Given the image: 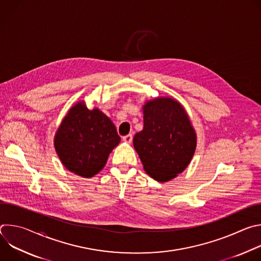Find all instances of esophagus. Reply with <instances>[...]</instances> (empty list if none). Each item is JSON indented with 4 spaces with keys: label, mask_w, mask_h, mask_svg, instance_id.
I'll return each mask as SVG.
<instances>
[{
    "label": "esophagus",
    "mask_w": 261,
    "mask_h": 261,
    "mask_svg": "<svg viewBox=\"0 0 261 261\" xmlns=\"http://www.w3.org/2000/svg\"><path fill=\"white\" fill-rule=\"evenodd\" d=\"M132 139H133V136H132L131 134H128V135H126V136L123 137V140H124L125 142H127V143H131V142H132Z\"/></svg>",
    "instance_id": "1"
}]
</instances>
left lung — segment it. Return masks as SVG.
<instances>
[{
	"instance_id": "1",
	"label": "left lung",
	"mask_w": 261,
	"mask_h": 261,
	"mask_svg": "<svg viewBox=\"0 0 261 261\" xmlns=\"http://www.w3.org/2000/svg\"><path fill=\"white\" fill-rule=\"evenodd\" d=\"M143 129L136 133L133 145L144 171L165 182L190 164L197 136L185 107L171 97H157L142 106Z\"/></svg>"
}]
</instances>
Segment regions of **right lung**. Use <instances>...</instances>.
<instances>
[{
	"label": "right lung",
	"mask_w": 261,
	"mask_h": 261,
	"mask_svg": "<svg viewBox=\"0 0 261 261\" xmlns=\"http://www.w3.org/2000/svg\"><path fill=\"white\" fill-rule=\"evenodd\" d=\"M116 126L98 107L84 100L74 104L62 120L54 138L62 164L71 172L92 177L103 169L109 154L120 143Z\"/></svg>",
	"instance_id": "1"
}]
</instances>
